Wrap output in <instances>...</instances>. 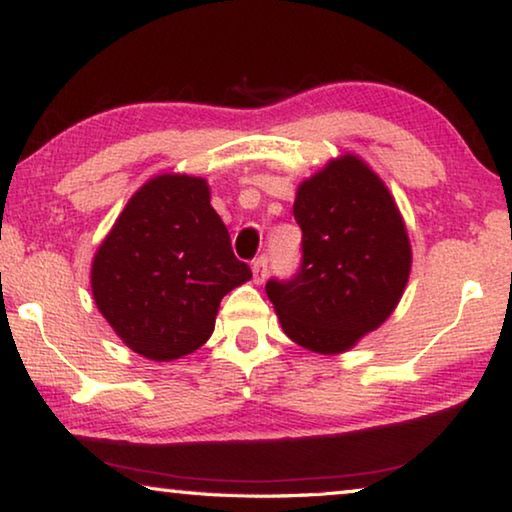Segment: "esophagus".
<instances>
[{
    "mask_svg": "<svg viewBox=\"0 0 512 512\" xmlns=\"http://www.w3.org/2000/svg\"><path fill=\"white\" fill-rule=\"evenodd\" d=\"M268 275V257H257L253 262V280L255 284H262Z\"/></svg>",
    "mask_w": 512,
    "mask_h": 512,
    "instance_id": "1",
    "label": "esophagus"
}]
</instances>
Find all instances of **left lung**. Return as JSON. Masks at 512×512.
I'll return each mask as SVG.
<instances>
[{
  "label": "left lung",
  "mask_w": 512,
  "mask_h": 512,
  "mask_svg": "<svg viewBox=\"0 0 512 512\" xmlns=\"http://www.w3.org/2000/svg\"><path fill=\"white\" fill-rule=\"evenodd\" d=\"M293 216L302 264L266 293L284 334L318 354H341L393 314L411 275L409 232L393 194L359 155L329 160L302 180Z\"/></svg>",
  "instance_id": "obj_1"
}]
</instances>
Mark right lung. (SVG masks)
<instances>
[{
    "mask_svg": "<svg viewBox=\"0 0 512 512\" xmlns=\"http://www.w3.org/2000/svg\"><path fill=\"white\" fill-rule=\"evenodd\" d=\"M248 264L210 205L205 178L160 173L137 189L92 259V298L133 352L151 361L192 354L210 339L225 293Z\"/></svg>",
    "mask_w": 512,
    "mask_h": 512,
    "instance_id": "add662e5",
    "label": "right lung"
}]
</instances>
